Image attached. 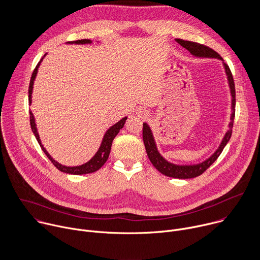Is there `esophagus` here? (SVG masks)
Here are the masks:
<instances>
[{
    "mask_svg": "<svg viewBox=\"0 0 260 260\" xmlns=\"http://www.w3.org/2000/svg\"><path fill=\"white\" fill-rule=\"evenodd\" d=\"M138 114H139L140 116H143V117H144V116H146V113L144 112V111H140V112H139Z\"/></svg>",
    "mask_w": 260,
    "mask_h": 260,
    "instance_id": "1",
    "label": "esophagus"
}]
</instances>
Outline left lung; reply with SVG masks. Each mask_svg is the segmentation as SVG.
<instances>
[{
	"label": "left lung",
	"instance_id": "obj_1",
	"mask_svg": "<svg viewBox=\"0 0 260 260\" xmlns=\"http://www.w3.org/2000/svg\"><path fill=\"white\" fill-rule=\"evenodd\" d=\"M176 41L185 49H187L191 54L196 55V56H200V57H214V58H219V59H223L222 58L215 50H213L212 48L204 45V44H200L197 42H191V41H185L182 39H176ZM224 68H225V72L228 75V79H229V83H230V87H231V92H232V109H233V114L231 117V123H230V129L228 131V133L225 134L223 140H222L220 146L218 149L216 150V152L207 160H205L202 164L199 165H194V166H177L174 164H171L169 161H167L157 151V148L151 133L150 127L148 126L147 123H143V141H144V145L146 148V152L148 157H149L151 164L154 166V168L156 170H158L161 174L168 176V177H172V178H177V179H190V178H196L200 175H202L203 173L206 172V170L208 168H210V166L219 157V155L221 154L222 150L224 149L225 145L229 143L232 134H233V126H234V119H235V108H236V88H235V81H234V77L233 74L231 72L230 67L224 62Z\"/></svg>",
	"mask_w": 260,
	"mask_h": 260
}]
</instances>
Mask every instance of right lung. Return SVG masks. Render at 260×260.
Returning <instances> with one entry per match:
<instances>
[{
  "label": "right lung",
  "instance_id": "obj_1",
  "mask_svg": "<svg viewBox=\"0 0 260 260\" xmlns=\"http://www.w3.org/2000/svg\"><path fill=\"white\" fill-rule=\"evenodd\" d=\"M91 41L88 40V39H82V40H76V41H73L72 43H76V44H86V43H90ZM42 60V59H41ZM41 60L38 62V64L36 66L32 74H31V78H30V81H29V86H28V103L30 104L31 102V91H32V84H34V80H35V77H36V74H37V71H38V68L40 66V62ZM125 120H126V117L122 118L120 121H118L116 124H114L113 126H111L107 133L105 134L104 136V139H103V142L101 144V147L100 149L98 150V152L95 153V155L86 164L82 165V166H79V167H66V166H61L59 165L57 161H55L49 154L48 152L45 150V148L43 147V145L41 144V141H40V138H39V135H38V132H37V128H36V123H35V119H34V115L31 113V111H29V123H30V127H31V131L37 139V141H38V143L40 144L42 150L44 151V153L46 154V156L50 159V161L52 162V165L57 169L59 170L60 172H63V173H67V174H72V175H83V174H89V173H93L95 171H98L99 169H101L104 164L107 161L108 157H109V154H110V151H111V146H112V142L114 140V138L117 136V134L119 133V131L123 127L124 123H125Z\"/></svg>",
  "mask_w": 260,
  "mask_h": 260
}]
</instances>
